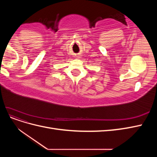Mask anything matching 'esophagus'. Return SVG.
Segmentation results:
<instances>
[{"label":"esophagus","instance_id":"34e87169","mask_svg":"<svg viewBox=\"0 0 157 157\" xmlns=\"http://www.w3.org/2000/svg\"><path fill=\"white\" fill-rule=\"evenodd\" d=\"M75 58H80V57L79 55H77V56H75Z\"/></svg>","mask_w":157,"mask_h":157}]
</instances>
